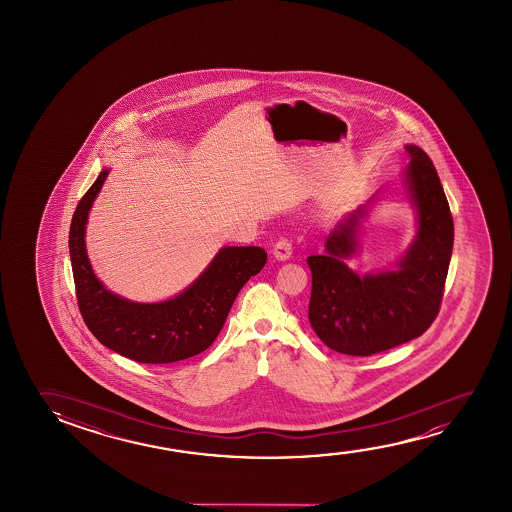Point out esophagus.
<instances>
[{
	"label": "esophagus",
	"mask_w": 512,
	"mask_h": 512,
	"mask_svg": "<svg viewBox=\"0 0 512 512\" xmlns=\"http://www.w3.org/2000/svg\"><path fill=\"white\" fill-rule=\"evenodd\" d=\"M292 250H294V245H292V241L287 238H281L276 241V245L273 248V255L278 260H287L292 257Z\"/></svg>",
	"instance_id": "esophagus-1"
}]
</instances>
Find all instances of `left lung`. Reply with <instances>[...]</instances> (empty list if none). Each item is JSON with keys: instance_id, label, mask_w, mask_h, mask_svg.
Returning <instances> with one entry per match:
<instances>
[{"instance_id": "left-lung-1", "label": "left lung", "mask_w": 512, "mask_h": 512, "mask_svg": "<svg viewBox=\"0 0 512 512\" xmlns=\"http://www.w3.org/2000/svg\"><path fill=\"white\" fill-rule=\"evenodd\" d=\"M407 197L418 213L413 245L397 271L358 276L344 264L357 252V225L365 206L336 225L311 269L309 323L330 350L369 357L420 337L441 309L455 227L441 180L420 147L407 145Z\"/></svg>"}]
</instances>
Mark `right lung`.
I'll use <instances>...</instances> for the list:
<instances>
[{"instance_id": "obj_1", "label": "right lung", "mask_w": 512, "mask_h": 512, "mask_svg": "<svg viewBox=\"0 0 512 512\" xmlns=\"http://www.w3.org/2000/svg\"><path fill=\"white\" fill-rule=\"evenodd\" d=\"M108 169L77 204L70 225V257L78 309L99 343L140 364H171L210 348L239 290L266 266L260 246H225L187 290L155 304L127 301L103 287L85 252V224Z\"/></svg>"}]
</instances>
